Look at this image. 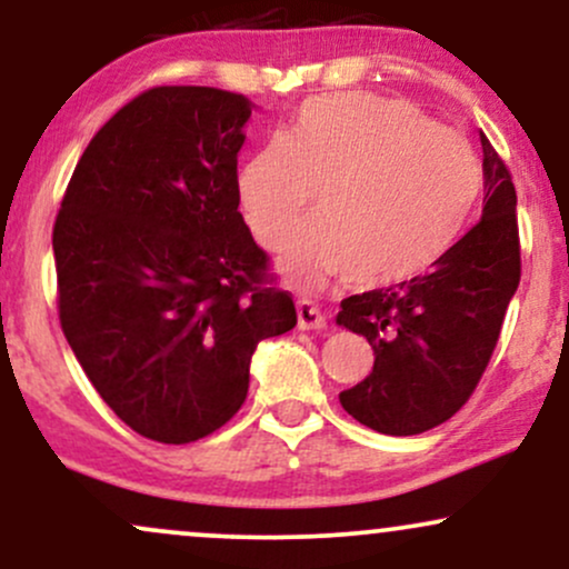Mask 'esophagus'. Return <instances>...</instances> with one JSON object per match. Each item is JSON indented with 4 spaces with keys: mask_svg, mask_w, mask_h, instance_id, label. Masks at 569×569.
I'll return each instance as SVG.
<instances>
[{
    "mask_svg": "<svg viewBox=\"0 0 569 569\" xmlns=\"http://www.w3.org/2000/svg\"><path fill=\"white\" fill-rule=\"evenodd\" d=\"M297 323L302 331L326 329V318L321 316V310H318L312 302H307V299H299L297 302Z\"/></svg>",
    "mask_w": 569,
    "mask_h": 569,
    "instance_id": "esophagus-1",
    "label": "esophagus"
}]
</instances>
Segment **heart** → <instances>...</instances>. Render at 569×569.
<instances>
[{
    "label": "heart",
    "mask_w": 569,
    "mask_h": 569,
    "mask_svg": "<svg viewBox=\"0 0 569 569\" xmlns=\"http://www.w3.org/2000/svg\"><path fill=\"white\" fill-rule=\"evenodd\" d=\"M481 187V162L457 130L398 98L331 93L246 160L238 200L259 243L276 248L318 192L321 217L291 234L283 270L299 283L348 276L358 289H385L439 262Z\"/></svg>",
    "instance_id": "b5f03b06"
}]
</instances>
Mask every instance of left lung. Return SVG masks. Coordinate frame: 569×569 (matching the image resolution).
I'll list each match as a JSON object with an SVG mask.
<instances>
[{
	"mask_svg": "<svg viewBox=\"0 0 569 569\" xmlns=\"http://www.w3.org/2000/svg\"><path fill=\"white\" fill-rule=\"evenodd\" d=\"M479 224L417 276L342 299L337 323L369 339L375 369L339 403L361 426L415 436L447 422L485 375L521 278L516 189L487 136Z\"/></svg>",
	"mask_w": 569,
	"mask_h": 569,
	"instance_id": "8db88e82",
	"label": "left lung"
}]
</instances>
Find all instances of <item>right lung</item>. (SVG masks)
I'll list each match as a JSON object with an SVG mask.
<instances>
[{
  "label": "right lung",
  "mask_w": 569,
  "mask_h": 569,
  "mask_svg": "<svg viewBox=\"0 0 569 569\" xmlns=\"http://www.w3.org/2000/svg\"><path fill=\"white\" fill-rule=\"evenodd\" d=\"M251 107L200 84L136 96L88 143L56 217L61 329L143 439L219 430L243 407L257 345L297 326L238 211Z\"/></svg>",
  "instance_id": "1"
}]
</instances>
